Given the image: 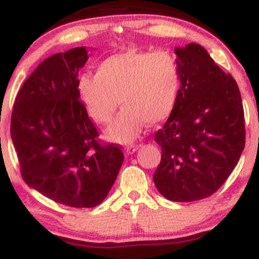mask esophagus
Segmentation results:
<instances>
[{
    "label": "esophagus",
    "instance_id": "obj_1",
    "mask_svg": "<svg viewBox=\"0 0 259 259\" xmlns=\"http://www.w3.org/2000/svg\"><path fill=\"white\" fill-rule=\"evenodd\" d=\"M138 148H139V145H129V146L125 147V152L127 154H132V153L135 152Z\"/></svg>",
    "mask_w": 259,
    "mask_h": 259
}]
</instances>
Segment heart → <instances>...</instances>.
<instances>
[{
    "instance_id": "b5f03b06",
    "label": "heart",
    "mask_w": 259,
    "mask_h": 259,
    "mask_svg": "<svg viewBox=\"0 0 259 259\" xmlns=\"http://www.w3.org/2000/svg\"><path fill=\"white\" fill-rule=\"evenodd\" d=\"M78 94L90 117L111 123L118 106L120 114L108 129V138L130 142L145 124L167 119L177 106L181 88L178 58L165 50L127 49L100 62L95 75L81 74Z\"/></svg>"
}]
</instances>
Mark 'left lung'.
<instances>
[{
  "instance_id": "obj_1",
  "label": "left lung",
  "mask_w": 259,
  "mask_h": 259,
  "mask_svg": "<svg viewBox=\"0 0 259 259\" xmlns=\"http://www.w3.org/2000/svg\"><path fill=\"white\" fill-rule=\"evenodd\" d=\"M181 70L177 106L154 135L162 158L153 175L165 198L209 197L227 181L245 147V114L239 86L201 45L175 49Z\"/></svg>"
}]
</instances>
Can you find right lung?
Instances as JSON below:
<instances>
[{"label": "right lung", "instance_id": "add662e5", "mask_svg": "<svg viewBox=\"0 0 259 259\" xmlns=\"http://www.w3.org/2000/svg\"><path fill=\"white\" fill-rule=\"evenodd\" d=\"M85 47L56 53L37 65L17 94L11 136L20 174L57 203L96 207L108 195L124 160L120 145L102 142L79 99Z\"/></svg>", "mask_w": 259, "mask_h": 259}]
</instances>
